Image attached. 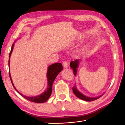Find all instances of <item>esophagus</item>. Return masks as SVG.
Instances as JSON below:
<instances>
[{
    "label": "esophagus",
    "mask_w": 125,
    "mask_h": 125,
    "mask_svg": "<svg viewBox=\"0 0 125 125\" xmlns=\"http://www.w3.org/2000/svg\"><path fill=\"white\" fill-rule=\"evenodd\" d=\"M62 66L65 68H67L68 67V63L66 62H63L62 63Z\"/></svg>",
    "instance_id": "obj_1"
}]
</instances>
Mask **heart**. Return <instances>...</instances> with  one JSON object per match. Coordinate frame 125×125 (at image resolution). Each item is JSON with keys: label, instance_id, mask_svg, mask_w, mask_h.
I'll return each instance as SVG.
<instances>
[{"label": "heart", "instance_id": "b5f03b06", "mask_svg": "<svg viewBox=\"0 0 125 125\" xmlns=\"http://www.w3.org/2000/svg\"><path fill=\"white\" fill-rule=\"evenodd\" d=\"M75 43H78V41H77L76 42H75ZM84 49L85 48H83V49H81V50H80V51H79V52H80V53H82V52H84Z\"/></svg>", "mask_w": 125, "mask_h": 125}]
</instances>
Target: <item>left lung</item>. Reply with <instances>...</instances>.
I'll return each instance as SVG.
<instances>
[{
	"label": "left lung",
	"instance_id": "left-lung-1",
	"mask_svg": "<svg viewBox=\"0 0 125 125\" xmlns=\"http://www.w3.org/2000/svg\"><path fill=\"white\" fill-rule=\"evenodd\" d=\"M79 62H80V60H79V59H75L74 61H72L71 62H70V66L71 68H73V73L75 76H76L77 75V69L79 67ZM73 93L75 94V95L77 97L79 98V99H80L82 100L88 101V102H91V101L96 100L99 99V98H100V97H101L102 95H103V94H102V95L100 96H98L97 97H93L85 96V95H84V94H83L82 93H81L80 91H79L77 89V86L75 85H74L73 88Z\"/></svg>",
	"mask_w": 125,
	"mask_h": 125
}]
</instances>
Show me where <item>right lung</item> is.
<instances>
[{
  "instance_id": "1",
  "label": "right lung",
  "mask_w": 125,
  "mask_h": 125,
  "mask_svg": "<svg viewBox=\"0 0 125 125\" xmlns=\"http://www.w3.org/2000/svg\"><path fill=\"white\" fill-rule=\"evenodd\" d=\"M15 42H16V41L14 42V43ZM14 43L12 44V47H11V51L10 52L9 56V74L11 82L12 83V84L13 86V88L17 91V92L19 93L21 96L24 97L25 99L33 102H35V103H44V102H46L51 95L52 92V84H53V82L55 80V79H56L57 75L60 72H61L62 70L63 69L62 64L61 63H55L48 66L47 71V79L48 86L46 90H45L44 92H43L41 94H40L39 95H36L34 96H27L26 95H24L23 94H22V93L19 92L16 88V87L14 86L13 83L12 79H11V74H10V56L13 50Z\"/></svg>"
}]
</instances>
